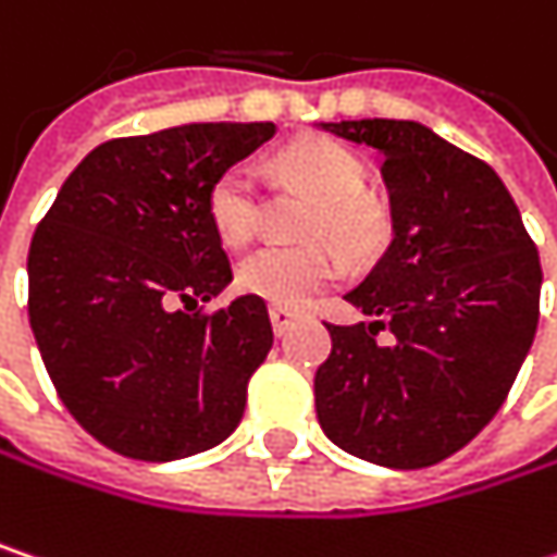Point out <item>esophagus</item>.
<instances>
[{"label":"esophagus","instance_id":"obj_1","mask_svg":"<svg viewBox=\"0 0 557 557\" xmlns=\"http://www.w3.org/2000/svg\"><path fill=\"white\" fill-rule=\"evenodd\" d=\"M299 315H302V312H296V309H289V306H271V325H274L277 335H283Z\"/></svg>","mask_w":557,"mask_h":557}]
</instances>
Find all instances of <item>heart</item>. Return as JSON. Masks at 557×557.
Returning a JSON list of instances; mask_svg holds the SVG:
<instances>
[{"label": "heart", "mask_w": 557, "mask_h": 557, "mask_svg": "<svg viewBox=\"0 0 557 557\" xmlns=\"http://www.w3.org/2000/svg\"><path fill=\"white\" fill-rule=\"evenodd\" d=\"M280 170L299 180L309 193L319 196L306 232L325 235L342 251L364 258L381 248L384 222L381 212L361 196L364 168L361 161L335 141H302L280 154ZM206 215L222 245H245L261 219L258 176L245 164L222 170L206 193ZM342 274V264L325 245H268L251 251L235 283L242 293L258 296L271 306H302Z\"/></svg>", "instance_id": "heart-1"}]
</instances>
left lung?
Returning a JSON list of instances; mask_svg holds the SVG:
<instances>
[{"label":"left lung","mask_w":557,"mask_h":557,"mask_svg":"<svg viewBox=\"0 0 557 557\" xmlns=\"http://www.w3.org/2000/svg\"><path fill=\"white\" fill-rule=\"evenodd\" d=\"M384 158L393 242L329 325L315 416L348 455L416 471L465 448L503 406L539 325L542 264L484 161L406 119L322 122ZM387 327L389 346L376 342Z\"/></svg>","instance_id":"left-lung-1"}]
</instances>
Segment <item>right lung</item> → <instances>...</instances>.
Returning a JSON list of instances; mask_svg holds the SVG:
<instances>
[{
	"label": "right lung",
	"instance_id": "right-lung-1",
	"mask_svg": "<svg viewBox=\"0 0 557 557\" xmlns=\"http://www.w3.org/2000/svg\"><path fill=\"white\" fill-rule=\"evenodd\" d=\"M274 122H193L92 148L28 251V322L70 416L106 448L176 461L225 442L264 364V299L193 312L232 283L209 225L212 180Z\"/></svg>",
	"mask_w": 557,
	"mask_h": 557
}]
</instances>
